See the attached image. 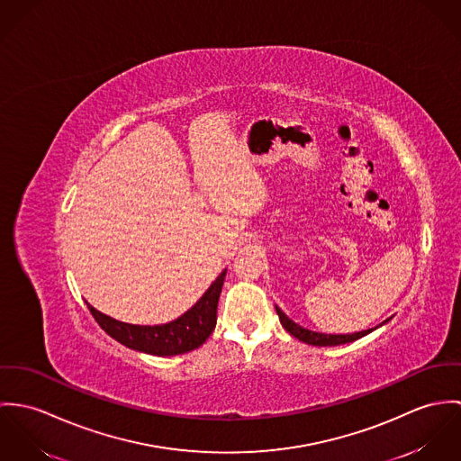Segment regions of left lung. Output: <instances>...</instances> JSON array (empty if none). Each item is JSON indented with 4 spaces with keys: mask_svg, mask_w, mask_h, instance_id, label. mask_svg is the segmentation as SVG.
Segmentation results:
<instances>
[{
    "mask_svg": "<svg viewBox=\"0 0 461 461\" xmlns=\"http://www.w3.org/2000/svg\"><path fill=\"white\" fill-rule=\"evenodd\" d=\"M276 311L279 314V320H281V325L297 339L304 341L307 345H314V347H336V345H345V343H352L358 338L369 334L373 329H367V330H362V332H356V334H320V332H312V330H307L304 327L297 325L295 321H292L279 307L276 306ZM387 321V320H385ZM384 321V323H385ZM376 329V327H375Z\"/></svg>",
    "mask_w": 461,
    "mask_h": 461,
    "instance_id": "left-lung-1",
    "label": "left lung"
}]
</instances>
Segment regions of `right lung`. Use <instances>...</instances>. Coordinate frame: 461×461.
<instances>
[{
	"label": "right lung",
	"mask_w": 461,
	"mask_h": 461,
	"mask_svg": "<svg viewBox=\"0 0 461 461\" xmlns=\"http://www.w3.org/2000/svg\"><path fill=\"white\" fill-rule=\"evenodd\" d=\"M224 276L226 270H222L194 306L180 318L164 325H131L105 316L95 307L88 306V309L101 329L127 348L150 356H178L202 347L215 329L217 303Z\"/></svg>",
	"instance_id": "1"
}]
</instances>
